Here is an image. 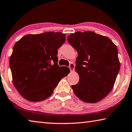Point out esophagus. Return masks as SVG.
<instances>
[{
	"instance_id": "esophagus-1",
	"label": "esophagus",
	"mask_w": 132,
	"mask_h": 132,
	"mask_svg": "<svg viewBox=\"0 0 132 132\" xmlns=\"http://www.w3.org/2000/svg\"><path fill=\"white\" fill-rule=\"evenodd\" d=\"M74 68H75V64L73 63H71L69 65V69H70V71H73L74 70Z\"/></svg>"
}]
</instances>
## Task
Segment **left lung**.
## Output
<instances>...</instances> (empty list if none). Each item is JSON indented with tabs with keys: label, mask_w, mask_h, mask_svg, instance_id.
Returning <instances> with one entry per match:
<instances>
[{
	"label": "left lung",
	"mask_w": 132,
	"mask_h": 132,
	"mask_svg": "<svg viewBox=\"0 0 132 132\" xmlns=\"http://www.w3.org/2000/svg\"><path fill=\"white\" fill-rule=\"evenodd\" d=\"M67 39L78 52L75 69L80 80L71 85L74 93L86 103L100 101L111 92L120 69L117 46L91 31L71 33Z\"/></svg>",
	"instance_id": "1"
}]
</instances>
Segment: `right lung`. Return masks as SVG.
Here are the masks:
<instances>
[{
	"label": "right lung",
	"mask_w": 132,
	"mask_h": 132,
	"mask_svg": "<svg viewBox=\"0 0 132 132\" xmlns=\"http://www.w3.org/2000/svg\"><path fill=\"white\" fill-rule=\"evenodd\" d=\"M65 36L54 32L28 35L14 45L10 67L14 87L25 99H46L70 72L68 68L58 63V49L65 42Z\"/></svg>",
	"instance_id": "1"
}]
</instances>
